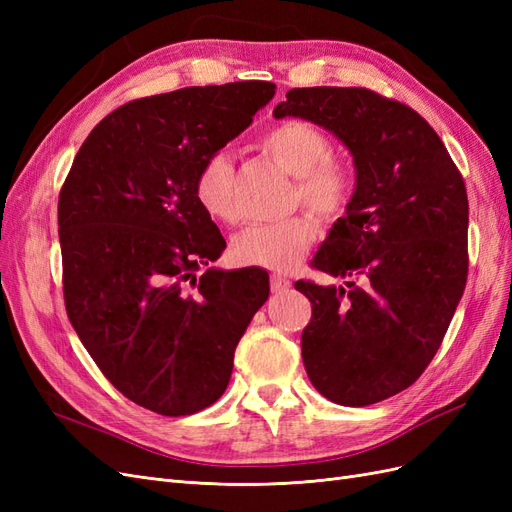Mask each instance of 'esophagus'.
Returning <instances> with one entry per match:
<instances>
[{
    "label": "esophagus",
    "instance_id": "34e87169",
    "mask_svg": "<svg viewBox=\"0 0 512 512\" xmlns=\"http://www.w3.org/2000/svg\"><path fill=\"white\" fill-rule=\"evenodd\" d=\"M290 280H288V277L286 275H282V273H273L271 275V290L273 292H284L286 288H290Z\"/></svg>",
    "mask_w": 512,
    "mask_h": 512
}]
</instances>
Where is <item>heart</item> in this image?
<instances>
[{
    "label": "heart",
    "mask_w": 512,
    "mask_h": 512,
    "mask_svg": "<svg viewBox=\"0 0 512 512\" xmlns=\"http://www.w3.org/2000/svg\"><path fill=\"white\" fill-rule=\"evenodd\" d=\"M260 149L294 177L292 203L305 205L322 220H337L354 196L352 170L333 156L335 145L327 132L301 119L277 123L260 136ZM235 168L224 151H215L198 166L194 198L211 220L237 224L241 213L232 196ZM318 239V224L309 213L290 215L280 222L256 224L235 239L232 252L243 265L286 271Z\"/></svg>",
    "instance_id": "obj_1"
}]
</instances>
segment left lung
<instances>
[{
	"label": "left lung",
	"instance_id": "1",
	"mask_svg": "<svg viewBox=\"0 0 512 512\" xmlns=\"http://www.w3.org/2000/svg\"><path fill=\"white\" fill-rule=\"evenodd\" d=\"M275 117H303L352 151L356 190L314 269L350 290L297 282L309 380L342 406L412 386L436 356L468 280L466 183L429 123L367 87H294Z\"/></svg>",
	"mask_w": 512,
	"mask_h": 512
}]
</instances>
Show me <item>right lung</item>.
I'll return each instance as SVG.
<instances>
[{"label":"right lung","mask_w":512,"mask_h":512,"mask_svg":"<svg viewBox=\"0 0 512 512\" xmlns=\"http://www.w3.org/2000/svg\"><path fill=\"white\" fill-rule=\"evenodd\" d=\"M273 94V83L241 81L132 100L89 132L61 185L68 318L106 380L151 412L188 416L218 401L269 297L262 269L196 275L226 241L194 177Z\"/></svg>","instance_id":"1"}]
</instances>
